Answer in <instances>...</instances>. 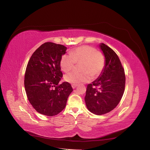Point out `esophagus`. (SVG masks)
I'll return each mask as SVG.
<instances>
[{
	"mask_svg": "<svg viewBox=\"0 0 150 150\" xmlns=\"http://www.w3.org/2000/svg\"><path fill=\"white\" fill-rule=\"evenodd\" d=\"M71 86H72V88H73L74 89V88H75L76 87L77 85H76V84H72V85H71Z\"/></svg>",
	"mask_w": 150,
	"mask_h": 150,
	"instance_id": "esophagus-1",
	"label": "esophagus"
}]
</instances>
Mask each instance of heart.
Segmentation results:
<instances>
[{
  "label": "heart",
  "instance_id": "obj_1",
  "mask_svg": "<svg viewBox=\"0 0 150 150\" xmlns=\"http://www.w3.org/2000/svg\"><path fill=\"white\" fill-rule=\"evenodd\" d=\"M76 64L80 65L82 72L71 71L64 76L65 81L71 84H79L90 81L93 77L98 76L105 65V58L102 53L96 51L88 45L79 47L70 51V54L63 55L60 65L63 71H69L74 68Z\"/></svg>",
  "mask_w": 150,
  "mask_h": 150
}]
</instances>
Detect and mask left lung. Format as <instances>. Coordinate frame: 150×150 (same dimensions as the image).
Here are the masks:
<instances>
[{"label":"left lung","instance_id":"left-lung-1","mask_svg":"<svg viewBox=\"0 0 150 150\" xmlns=\"http://www.w3.org/2000/svg\"><path fill=\"white\" fill-rule=\"evenodd\" d=\"M105 58V65L100 76L86 88V108L96 115L113 110L122 99L125 86V75L117 54L103 43L99 45Z\"/></svg>","mask_w":150,"mask_h":150}]
</instances>
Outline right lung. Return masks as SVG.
Returning a JSON list of instances; mask_svg holds the SVG:
<instances>
[{
    "mask_svg": "<svg viewBox=\"0 0 150 150\" xmlns=\"http://www.w3.org/2000/svg\"><path fill=\"white\" fill-rule=\"evenodd\" d=\"M67 48L46 42L33 52L25 70L24 86L30 103L37 112L48 117L60 113L73 91L71 85L62 78L60 61Z\"/></svg>",
    "mask_w": 150,
    "mask_h": 150,
    "instance_id": "right-lung-1",
    "label": "right lung"
}]
</instances>
